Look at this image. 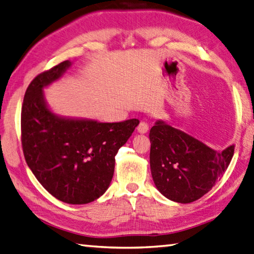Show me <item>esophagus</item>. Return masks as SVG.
<instances>
[{"label": "esophagus", "instance_id": "1", "mask_svg": "<svg viewBox=\"0 0 254 254\" xmlns=\"http://www.w3.org/2000/svg\"><path fill=\"white\" fill-rule=\"evenodd\" d=\"M147 131H148V124L146 122L142 121L140 124H138L137 132L141 134H145V133H147Z\"/></svg>", "mask_w": 254, "mask_h": 254}]
</instances>
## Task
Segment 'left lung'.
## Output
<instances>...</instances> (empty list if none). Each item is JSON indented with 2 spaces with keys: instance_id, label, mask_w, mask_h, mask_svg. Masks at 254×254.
<instances>
[{
  "instance_id": "obj_1",
  "label": "left lung",
  "mask_w": 254,
  "mask_h": 254,
  "mask_svg": "<svg viewBox=\"0 0 254 254\" xmlns=\"http://www.w3.org/2000/svg\"><path fill=\"white\" fill-rule=\"evenodd\" d=\"M150 165L163 196L190 203L209 191L223 176L235 152L231 144L216 151L190 134L157 120L150 131Z\"/></svg>"
}]
</instances>
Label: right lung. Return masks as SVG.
Listing matches in <instances>:
<instances>
[{
	"mask_svg": "<svg viewBox=\"0 0 254 254\" xmlns=\"http://www.w3.org/2000/svg\"><path fill=\"white\" fill-rule=\"evenodd\" d=\"M71 64L63 62L28 86L22 107V145L28 167L45 190L63 202L84 205L107 191L114 157L140 121L103 123L55 113L44 89L59 80Z\"/></svg>",
	"mask_w": 254,
	"mask_h": 254,
	"instance_id": "add662e5",
	"label": "right lung"
}]
</instances>
